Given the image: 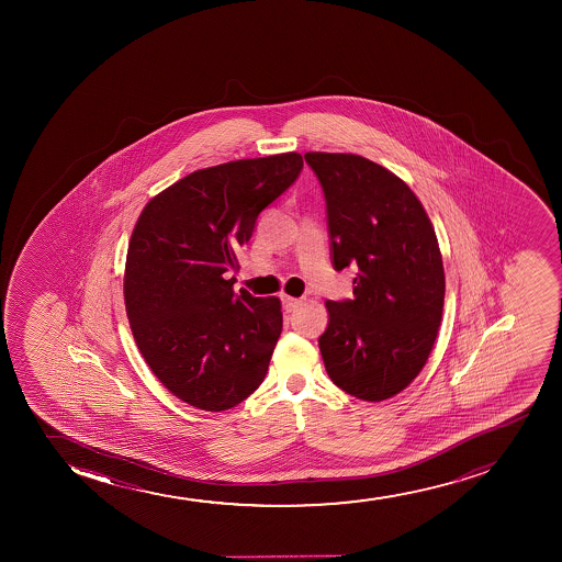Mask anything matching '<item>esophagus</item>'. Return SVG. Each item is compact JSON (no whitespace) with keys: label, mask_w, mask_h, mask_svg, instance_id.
<instances>
[{"label":"esophagus","mask_w":562,"mask_h":562,"mask_svg":"<svg viewBox=\"0 0 562 562\" xmlns=\"http://www.w3.org/2000/svg\"><path fill=\"white\" fill-rule=\"evenodd\" d=\"M281 300H283L284 310L289 311V313L296 311L302 305V300H297V297L283 296Z\"/></svg>","instance_id":"34e87169"}]
</instances>
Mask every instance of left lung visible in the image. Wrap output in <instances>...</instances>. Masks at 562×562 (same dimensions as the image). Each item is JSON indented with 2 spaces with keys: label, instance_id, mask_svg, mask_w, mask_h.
Segmentation results:
<instances>
[{
  "label": "left lung",
  "instance_id": "obj_1",
  "mask_svg": "<svg viewBox=\"0 0 562 562\" xmlns=\"http://www.w3.org/2000/svg\"><path fill=\"white\" fill-rule=\"evenodd\" d=\"M326 199L331 265L355 266V297L326 302L318 347L329 379L384 401L426 366L445 305V268L426 210L405 181L352 154H305Z\"/></svg>",
  "mask_w": 562,
  "mask_h": 562
}]
</instances>
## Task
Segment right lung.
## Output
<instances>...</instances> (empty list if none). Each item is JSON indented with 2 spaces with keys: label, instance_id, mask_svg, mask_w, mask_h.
<instances>
[{
  "label": "right lung",
  "instance_id": "1",
  "mask_svg": "<svg viewBox=\"0 0 562 562\" xmlns=\"http://www.w3.org/2000/svg\"><path fill=\"white\" fill-rule=\"evenodd\" d=\"M304 168L296 151L196 170L146 204L131 234L125 310L144 360L178 400L233 408L265 381L283 313L234 294L238 252L258 215Z\"/></svg>",
  "mask_w": 562,
  "mask_h": 562
}]
</instances>
